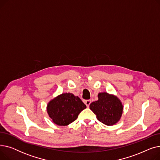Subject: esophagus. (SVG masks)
<instances>
[{"instance_id": "obj_1", "label": "esophagus", "mask_w": 160, "mask_h": 160, "mask_svg": "<svg viewBox=\"0 0 160 160\" xmlns=\"http://www.w3.org/2000/svg\"><path fill=\"white\" fill-rule=\"evenodd\" d=\"M84 103L86 104V106L88 108L89 106V104H91V100H86V101L84 102Z\"/></svg>"}]
</instances>
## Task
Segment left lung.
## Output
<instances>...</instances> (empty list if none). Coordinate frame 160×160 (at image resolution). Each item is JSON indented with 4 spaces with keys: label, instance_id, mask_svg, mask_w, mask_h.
<instances>
[{
    "label": "left lung",
    "instance_id": "obj_1",
    "mask_svg": "<svg viewBox=\"0 0 160 160\" xmlns=\"http://www.w3.org/2000/svg\"><path fill=\"white\" fill-rule=\"evenodd\" d=\"M98 98V100L89 105L90 110L97 115V119L107 126H112L118 122L123 112L121 100L107 92L99 93Z\"/></svg>",
    "mask_w": 160,
    "mask_h": 160
}]
</instances>
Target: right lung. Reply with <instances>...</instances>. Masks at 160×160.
I'll list each match as a JSON object with an SVG mask.
<instances>
[{"label":"right lung","instance_id":"obj_1","mask_svg":"<svg viewBox=\"0 0 160 160\" xmlns=\"http://www.w3.org/2000/svg\"><path fill=\"white\" fill-rule=\"evenodd\" d=\"M86 108L81 99L71 93L59 95L47 104V112L52 122L58 126H67L78 118Z\"/></svg>","mask_w":160,"mask_h":160}]
</instances>
